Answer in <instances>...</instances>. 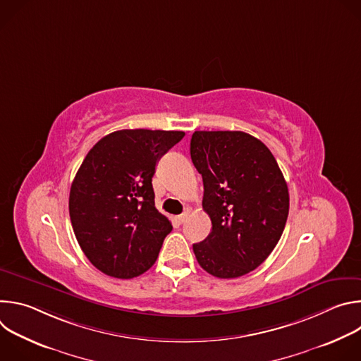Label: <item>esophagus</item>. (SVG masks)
Returning a JSON list of instances; mask_svg holds the SVG:
<instances>
[{
    "mask_svg": "<svg viewBox=\"0 0 361 361\" xmlns=\"http://www.w3.org/2000/svg\"><path fill=\"white\" fill-rule=\"evenodd\" d=\"M188 214H190V209H187L183 214H180V216H177L176 217V220L178 221V223H184L185 220H187V217H188Z\"/></svg>",
    "mask_w": 361,
    "mask_h": 361,
    "instance_id": "34e87169",
    "label": "esophagus"
}]
</instances>
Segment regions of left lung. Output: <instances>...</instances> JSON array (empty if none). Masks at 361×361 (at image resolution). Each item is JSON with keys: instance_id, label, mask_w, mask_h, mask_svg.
Segmentation results:
<instances>
[{"instance_id": "8db88e82", "label": "left lung", "mask_w": 361, "mask_h": 361, "mask_svg": "<svg viewBox=\"0 0 361 361\" xmlns=\"http://www.w3.org/2000/svg\"><path fill=\"white\" fill-rule=\"evenodd\" d=\"M190 154L213 226L207 238L192 244L195 259L214 277H241L267 259L284 231V176L271 151L243 131H195Z\"/></svg>"}]
</instances>
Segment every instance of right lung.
<instances>
[{"instance_id":"obj_1","label":"right lung","mask_w":361,"mask_h":361,"mask_svg":"<svg viewBox=\"0 0 361 361\" xmlns=\"http://www.w3.org/2000/svg\"><path fill=\"white\" fill-rule=\"evenodd\" d=\"M184 131L120 130L102 137L85 156L70 190V219L94 267L133 279L156 263L170 220L154 202L152 176Z\"/></svg>"}]
</instances>
